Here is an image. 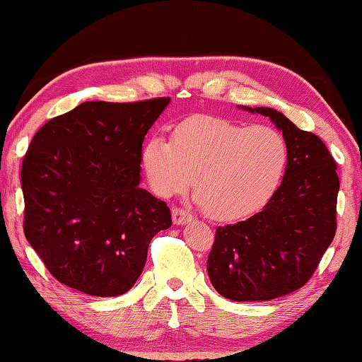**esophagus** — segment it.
I'll return each mask as SVG.
<instances>
[{
    "label": "esophagus",
    "mask_w": 362,
    "mask_h": 362,
    "mask_svg": "<svg viewBox=\"0 0 362 362\" xmlns=\"http://www.w3.org/2000/svg\"><path fill=\"white\" fill-rule=\"evenodd\" d=\"M171 218H173V223L176 226H182V224L191 223L192 221L191 213L182 210V208H173V210H171Z\"/></svg>",
    "instance_id": "1"
}]
</instances>
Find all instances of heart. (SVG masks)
Wrapping results in <instances>:
<instances>
[{"instance_id":"b5f03b06","label":"heart","mask_w":362,"mask_h":362,"mask_svg":"<svg viewBox=\"0 0 362 362\" xmlns=\"http://www.w3.org/2000/svg\"><path fill=\"white\" fill-rule=\"evenodd\" d=\"M144 173L162 197L186 191L208 218L238 221L269 204L280 187L289 148L267 125L245 127L218 116H192L171 133L154 135L141 152Z\"/></svg>"}]
</instances>
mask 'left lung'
I'll return each mask as SVG.
<instances>
[{"mask_svg": "<svg viewBox=\"0 0 362 362\" xmlns=\"http://www.w3.org/2000/svg\"><path fill=\"white\" fill-rule=\"evenodd\" d=\"M267 116L283 132L289 162L262 211L218 227L206 270L218 293L235 302L272 300L305 284L337 229V165L312 132L272 107L240 106Z\"/></svg>", "mask_w": 362, "mask_h": 362, "instance_id": "8db88e82", "label": "left lung"}]
</instances>
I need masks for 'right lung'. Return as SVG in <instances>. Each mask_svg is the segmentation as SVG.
I'll return each instance as SVG.
<instances>
[{"label":"right lung","mask_w":362,"mask_h":362,"mask_svg":"<svg viewBox=\"0 0 362 362\" xmlns=\"http://www.w3.org/2000/svg\"><path fill=\"white\" fill-rule=\"evenodd\" d=\"M168 103L86 101L31 139L23 232L57 281L114 297L141 275L152 237L171 227L167 204L139 187L144 136Z\"/></svg>","instance_id":"add662e5"}]
</instances>
